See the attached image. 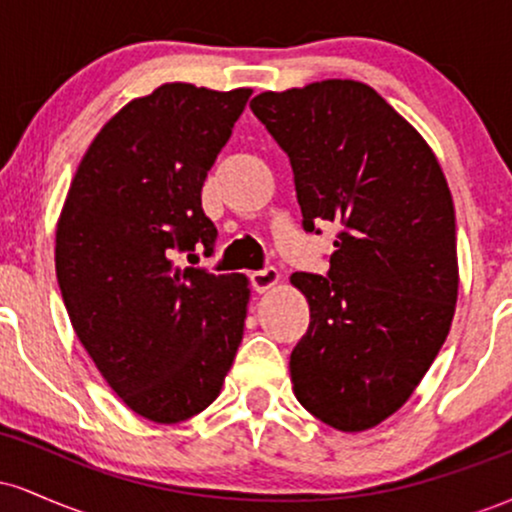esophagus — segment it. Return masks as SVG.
I'll list each match as a JSON object with an SVG mask.
<instances>
[{"instance_id":"1","label":"esophagus","mask_w":512,"mask_h":512,"mask_svg":"<svg viewBox=\"0 0 512 512\" xmlns=\"http://www.w3.org/2000/svg\"><path fill=\"white\" fill-rule=\"evenodd\" d=\"M279 279H281V274L276 267H264V269H257V272L250 274V284L257 293L269 291L272 286L279 284Z\"/></svg>"}]
</instances>
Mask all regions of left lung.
<instances>
[{
    "label": "left lung",
    "instance_id": "left-lung-1",
    "mask_svg": "<svg viewBox=\"0 0 512 512\" xmlns=\"http://www.w3.org/2000/svg\"><path fill=\"white\" fill-rule=\"evenodd\" d=\"M250 108L289 156L305 231L342 226L327 276L291 274L310 305L293 392L322 424L366 431L407 402L450 332L460 276L448 180L361 81L264 91Z\"/></svg>",
    "mask_w": 512,
    "mask_h": 512
}]
</instances>
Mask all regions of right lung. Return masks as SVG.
Segmentation results:
<instances>
[{
	"label": "right lung",
	"mask_w": 512,
	"mask_h": 512,
	"mask_svg": "<svg viewBox=\"0 0 512 512\" xmlns=\"http://www.w3.org/2000/svg\"><path fill=\"white\" fill-rule=\"evenodd\" d=\"M250 93L175 81L129 101L88 146L57 221V284L76 337L154 424L207 409L243 339L248 276L175 257L214 250L202 185Z\"/></svg>",
	"instance_id": "1"
}]
</instances>
